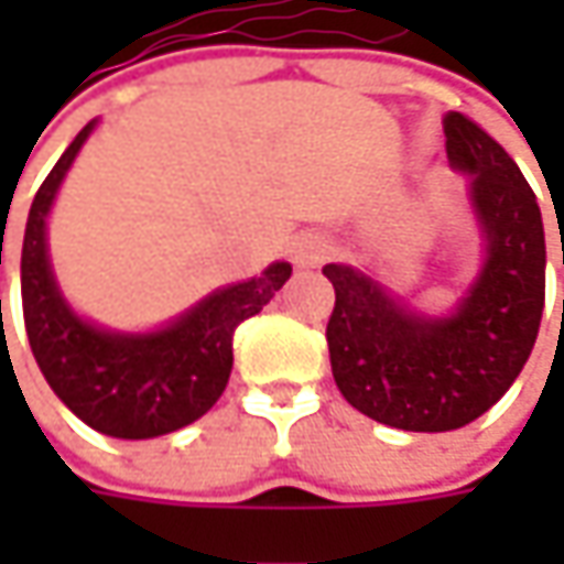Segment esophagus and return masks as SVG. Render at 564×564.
<instances>
[{
  "instance_id": "1",
  "label": "esophagus",
  "mask_w": 564,
  "mask_h": 564,
  "mask_svg": "<svg viewBox=\"0 0 564 564\" xmlns=\"http://www.w3.org/2000/svg\"><path fill=\"white\" fill-rule=\"evenodd\" d=\"M292 253H294V263H297V267H316V263H323V260H326L329 245H326V238H323V235L307 231V235L294 238Z\"/></svg>"
}]
</instances>
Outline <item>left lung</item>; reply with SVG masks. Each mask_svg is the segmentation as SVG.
I'll return each mask as SVG.
<instances>
[{
  "mask_svg": "<svg viewBox=\"0 0 564 564\" xmlns=\"http://www.w3.org/2000/svg\"><path fill=\"white\" fill-rule=\"evenodd\" d=\"M443 128L484 238V267L455 311L417 314L364 270L323 267L336 289L326 341L338 392L360 414L411 433L487 414L531 358L546 297L543 219L521 169L462 112H448Z\"/></svg>",
  "mask_w": 564,
  "mask_h": 564,
  "instance_id": "1",
  "label": "left lung"
}]
</instances>
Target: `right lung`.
<instances>
[{"label":"right lung","instance_id":"1","mask_svg":"<svg viewBox=\"0 0 564 564\" xmlns=\"http://www.w3.org/2000/svg\"><path fill=\"white\" fill-rule=\"evenodd\" d=\"M94 128L97 119L80 128L33 197L21 248L24 326L50 389L80 421L116 440H153L204 417L219 401L238 323L270 304L292 263L279 260L248 282L216 289L153 333H119L75 314L53 275L46 216Z\"/></svg>","mask_w":564,"mask_h":564}]
</instances>
